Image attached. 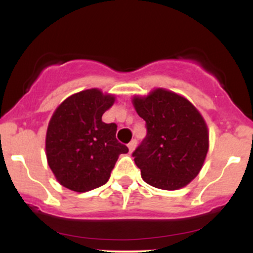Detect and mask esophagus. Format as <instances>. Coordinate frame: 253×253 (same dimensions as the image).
I'll list each match as a JSON object with an SVG mask.
<instances>
[{"mask_svg": "<svg viewBox=\"0 0 253 253\" xmlns=\"http://www.w3.org/2000/svg\"><path fill=\"white\" fill-rule=\"evenodd\" d=\"M136 145H137V141L136 139H132L131 142L128 143V149H129V152H133L134 150V148H136Z\"/></svg>", "mask_w": 253, "mask_h": 253, "instance_id": "1", "label": "esophagus"}]
</instances>
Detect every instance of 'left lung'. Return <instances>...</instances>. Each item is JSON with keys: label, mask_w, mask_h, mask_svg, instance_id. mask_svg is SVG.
<instances>
[{"label": "left lung", "mask_w": 253, "mask_h": 253, "mask_svg": "<svg viewBox=\"0 0 253 253\" xmlns=\"http://www.w3.org/2000/svg\"><path fill=\"white\" fill-rule=\"evenodd\" d=\"M133 106L145 121L147 136L132 155L142 178L153 187L178 190L201 171L209 147L202 115L183 96L158 88Z\"/></svg>", "instance_id": "8db88e82"}]
</instances>
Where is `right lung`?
<instances>
[{"instance_id":"obj_1","label":"right lung","mask_w":253,"mask_h":253,"mask_svg":"<svg viewBox=\"0 0 253 253\" xmlns=\"http://www.w3.org/2000/svg\"><path fill=\"white\" fill-rule=\"evenodd\" d=\"M115 96L99 89L79 91L53 112L46 132V158L58 182L68 190L86 192L105 185L128 148L116 139V124L101 116Z\"/></svg>"}]
</instances>
